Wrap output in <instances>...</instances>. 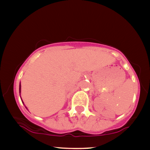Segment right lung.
<instances>
[{
	"label": "right lung",
	"mask_w": 150,
	"mask_h": 150,
	"mask_svg": "<svg viewBox=\"0 0 150 150\" xmlns=\"http://www.w3.org/2000/svg\"><path fill=\"white\" fill-rule=\"evenodd\" d=\"M19 92H20V93H21V84H20V87H19ZM20 98H21V96H20ZM21 100H22V104H23L24 105H25V104H24V102H23V101H22V98H21ZM25 108H27V110H28V108H27V107H26V106H25Z\"/></svg>",
	"instance_id": "add662e5"
}]
</instances>
